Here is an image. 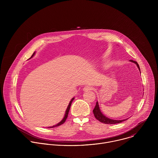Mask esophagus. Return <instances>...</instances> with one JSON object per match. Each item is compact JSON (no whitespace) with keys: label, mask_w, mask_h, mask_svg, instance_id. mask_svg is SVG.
I'll return each mask as SVG.
<instances>
[{"label":"esophagus","mask_w":158,"mask_h":158,"mask_svg":"<svg viewBox=\"0 0 158 158\" xmlns=\"http://www.w3.org/2000/svg\"><path fill=\"white\" fill-rule=\"evenodd\" d=\"M93 89V87L91 86H89V85H85L84 88H83V91L85 92L89 91H91V90Z\"/></svg>","instance_id":"obj_1"}]
</instances>
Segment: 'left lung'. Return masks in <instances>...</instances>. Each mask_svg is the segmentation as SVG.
<instances>
[{
    "label": "left lung",
    "instance_id": "left-lung-1",
    "mask_svg": "<svg viewBox=\"0 0 158 158\" xmlns=\"http://www.w3.org/2000/svg\"><path fill=\"white\" fill-rule=\"evenodd\" d=\"M131 62H134L138 66V67L139 68V70L140 71V68H139V64L137 63L136 61H134L133 60H130ZM93 113H94V115L95 116V118L100 122L102 123H104V124H118V123H120L124 121H126V119H124V120H114V119H109L108 118H107L106 116H105L102 112H101V110H100V108H99V104H98V102H96V106L93 110Z\"/></svg>",
    "mask_w": 158,
    "mask_h": 158
}]
</instances>
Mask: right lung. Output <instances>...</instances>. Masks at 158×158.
Masks as SVG:
<instances>
[{
  "mask_svg": "<svg viewBox=\"0 0 158 158\" xmlns=\"http://www.w3.org/2000/svg\"><path fill=\"white\" fill-rule=\"evenodd\" d=\"M34 54H35V52H34V54L32 55V56L31 57V58H32V57L34 56ZM31 58H29V59H31ZM74 98H73L71 100V101H70V102H69V104L68 106H67V109H66V110H65V115H64V117L63 119H62L60 123H59L57 124L54 125V126H51V127H49L48 128H52V127H57V126H60V125H61V124H64V122L65 121L66 119L67 118V116H68L69 111V109H70V107H71V104H72V102H73V100H74Z\"/></svg>",
  "mask_w": 158,
  "mask_h": 158,
  "instance_id": "obj_1",
  "label": "right lung"
}]
</instances>
